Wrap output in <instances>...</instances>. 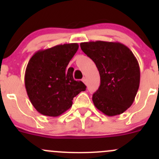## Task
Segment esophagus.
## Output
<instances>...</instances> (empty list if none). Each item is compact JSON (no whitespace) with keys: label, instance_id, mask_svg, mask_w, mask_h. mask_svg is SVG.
I'll use <instances>...</instances> for the list:
<instances>
[{"label":"esophagus","instance_id":"obj_1","mask_svg":"<svg viewBox=\"0 0 159 159\" xmlns=\"http://www.w3.org/2000/svg\"><path fill=\"white\" fill-rule=\"evenodd\" d=\"M82 81L84 83V84H86V83H87V79H86L85 78H83V79H82Z\"/></svg>","mask_w":159,"mask_h":159}]
</instances>
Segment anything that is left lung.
<instances>
[{
    "mask_svg": "<svg viewBox=\"0 0 159 159\" xmlns=\"http://www.w3.org/2000/svg\"><path fill=\"white\" fill-rule=\"evenodd\" d=\"M80 46L100 74L101 84L92 96L94 106L108 116L122 114L134 102L140 84V68L132 51L119 42L89 41Z\"/></svg>",
    "mask_w": 159,
    "mask_h": 159,
    "instance_id": "obj_1",
    "label": "left lung"
}]
</instances>
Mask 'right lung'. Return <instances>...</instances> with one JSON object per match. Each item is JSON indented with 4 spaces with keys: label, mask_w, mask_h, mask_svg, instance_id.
<instances>
[{
    "label": "right lung",
    "mask_w": 159,
    "mask_h": 159,
    "mask_svg": "<svg viewBox=\"0 0 159 159\" xmlns=\"http://www.w3.org/2000/svg\"><path fill=\"white\" fill-rule=\"evenodd\" d=\"M78 49L77 43L56 45L34 54L27 65L25 84L34 108L41 115L57 117L72 106V100L86 86L73 78L67 66Z\"/></svg>",
    "instance_id": "right-lung-1"
}]
</instances>
